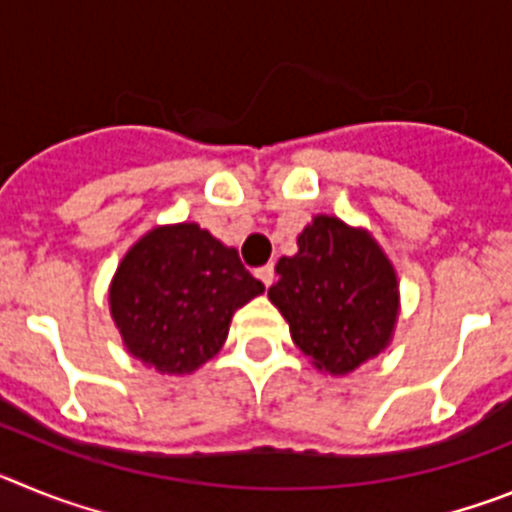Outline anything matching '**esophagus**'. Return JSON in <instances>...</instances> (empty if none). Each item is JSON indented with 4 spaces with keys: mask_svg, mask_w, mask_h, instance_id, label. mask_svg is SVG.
Listing matches in <instances>:
<instances>
[{
    "mask_svg": "<svg viewBox=\"0 0 512 512\" xmlns=\"http://www.w3.org/2000/svg\"><path fill=\"white\" fill-rule=\"evenodd\" d=\"M256 279H259L264 287H269V284L274 282V264H266L261 266V269H256Z\"/></svg>",
    "mask_w": 512,
    "mask_h": 512,
    "instance_id": "obj_1",
    "label": "esophagus"
}]
</instances>
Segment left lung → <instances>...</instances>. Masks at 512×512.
<instances>
[{
	"label": "left lung",
	"mask_w": 512,
	"mask_h": 512,
	"mask_svg": "<svg viewBox=\"0 0 512 512\" xmlns=\"http://www.w3.org/2000/svg\"><path fill=\"white\" fill-rule=\"evenodd\" d=\"M277 274L269 300L315 369L343 377L390 346L400 312L397 274L366 230L315 215Z\"/></svg>",
	"instance_id": "1"
}]
</instances>
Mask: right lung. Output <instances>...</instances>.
<instances>
[{"instance_id": "1", "label": "right lung", "mask_w": 512, "mask_h": 512, "mask_svg": "<svg viewBox=\"0 0 512 512\" xmlns=\"http://www.w3.org/2000/svg\"><path fill=\"white\" fill-rule=\"evenodd\" d=\"M261 292L238 251L197 223L158 225L117 266L110 312L130 356L189 374L223 348L233 312Z\"/></svg>"}]
</instances>
